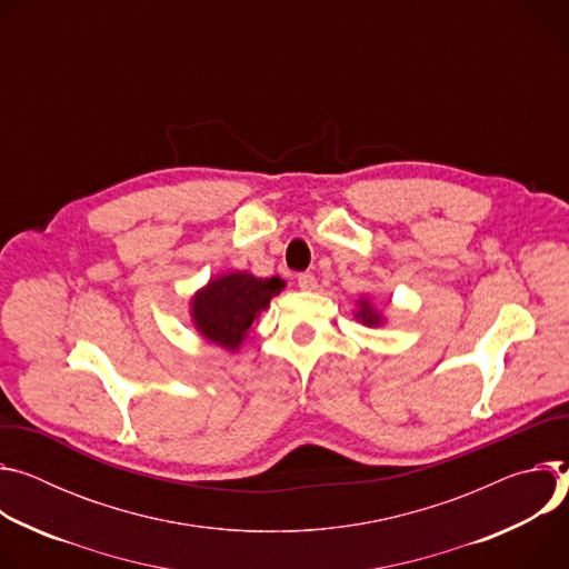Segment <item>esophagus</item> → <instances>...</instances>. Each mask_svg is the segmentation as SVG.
<instances>
[{
	"label": "esophagus",
	"mask_w": 569,
	"mask_h": 569,
	"mask_svg": "<svg viewBox=\"0 0 569 569\" xmlns=\"http://www.w3.org/2000/svg\"><path fill=\"white\" fill-rule=\"evenodd\" d=\"M296 282H298V287L302 289V291H313L319 287V280L313 278L311 273H300L298 278H296Z\"/></svg>",
	"instance_id": "esophagus-1"
}]
</instances>
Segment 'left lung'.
Returning <instances> with one entry per match:
<instances>
[{
  "label": "left lung",
  "mask_w": 569,
  "mask_h": 569,
  "mask_svg": "<svg viewBox=\"0 0 569 569\" xmlns=\"http://www.w3.org/2000/svg\"><path fill=\"white\" fill-rule=\"evenodd\" d=\"M357 307H359V309H357V313H355V319H359L363 326L377 328V326L385 323V317L370 305L368 298H361V300L357 302Z\"/></svg>",
  "instance_id": "8db88e82"
}]
</instances>
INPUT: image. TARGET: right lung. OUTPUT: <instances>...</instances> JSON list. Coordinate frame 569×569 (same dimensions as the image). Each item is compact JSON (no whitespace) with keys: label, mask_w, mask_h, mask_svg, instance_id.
<instances>
[{"label":"right lung","mask_w":569,"mask_h":569,"mask_svg":"<svg viewBox=\"0 0 569 569\" xmlns=\"http://www.w3.org/2000/svg\"><path fill=\"white\" fill-rule=\"evenodd\" d=\"M284 289V280L256 278L248 271H232L212 278L189 300V317L197 332L230 352L246 341L250 326Z\"/></svg>","instance_id":"right-lung-1"}]
</instances>
